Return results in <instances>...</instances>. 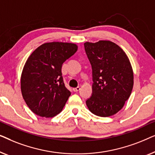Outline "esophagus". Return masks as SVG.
Instances as JSON below:
<instances>
[{"label":"esophagus","mask_w":155,"mask_h":155,"mask_svg":"<svg viewBox=\"0 0 155 155\" xmlns=\"http://www.w3.org/2000/svg\"><path fill=\"white\" fill-rule=\"evenodd\" d=\"M73 90L74 92H78V91H79V90H80V87H77L73 88Z\"/></svg>","instance_id":"34e87169"}]
</instances>
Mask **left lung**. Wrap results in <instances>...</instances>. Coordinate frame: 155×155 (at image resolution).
<instances>
[{
    "label": "left lung",
    "mask_w": 155,
    "mask_h": 155,
    "mask_svg": "<svg viewBox=\"0 0 155 155\" xmlns=\"http://www.w3.org/2000/svg\"><path fill=\"white\" fill-rule=\"evenodd\" d=\"M92 68V94L86 101L94 115L108 117L118 113L130 96L133 71L124 50L111 41L84 44Z\"/></svg>",
    "instance_id": "left-lung-1"
}]
</instances>
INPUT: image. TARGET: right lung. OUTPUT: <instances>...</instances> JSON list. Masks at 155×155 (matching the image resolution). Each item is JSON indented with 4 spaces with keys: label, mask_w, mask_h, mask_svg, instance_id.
I'll return each instance as SVG.
<instances>
[{
    "label": "right lung",
    "mask_w": 155,
    "mask_h": 155,
    "mask_svg": "<svg viewBox=\"0 0 155 155\" xmlns=\"http://www.w3.org/2000/svg\"><path fill=\"white\" fill-rule=\"evenodd\" d=\"M77 51L75 44L48 42L27 58L21 75V92L33 113L52 118L62 111L71 92L65 87L61 68Z\"/></svg>",
    "instance_id": "add662e5"
}]
</instances>
